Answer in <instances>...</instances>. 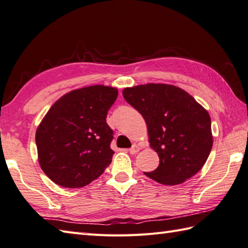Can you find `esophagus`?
<instances>
[{
  "mask_svg": "<svg viewBox=\"0 0 248 248\" xmlns=\"http://www.w3.org/2000/svg\"><path fill=\"white\" fill-rule=\"evenodd\" d=\"M138 151H139V147H138V145H136V144H133V147L131 149H129L130 154H132V155L136 154Z\"/></svg>",
  "mask_w": 248,
  "mask_h": 248,
  "instance_id": "esophagus-1",
  "label": "esophagus"
}]
</instances>
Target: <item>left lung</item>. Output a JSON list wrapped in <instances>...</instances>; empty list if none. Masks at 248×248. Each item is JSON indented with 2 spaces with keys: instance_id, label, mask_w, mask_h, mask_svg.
Masks as SVG:
<instances>
[{
  "instance_id": "left-lung-1",
  "label": "left lung",
  "mask_w": 248,
  "mask_h": 248,
  "mask_svg": "<svg viewBox=\"0 0 248 248\" xmlns=\"http://www.w3.org/2000/svg\"><path fill=\"white\" fill-rule=\"evenodd\" d=\"M124 98L141 114L159 166L144 173L161 185L176 186L204 166L213 147L207 111L182 89L166 84L125 88Z\"/></svg>"
}]
</instances>
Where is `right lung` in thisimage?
<instances>
[{
	"label": "right lung",
	"mask_w": 248,
	"mask_h": 248,
	"mask_svg": "<svg viewBox=\"0 0 248 248\" xmlns=\"http://www.w3.org/2000/svg\"><path fill=\"white\" fill-rule=\"evenodd\" d=\"M117 89L95 85L62 96L42 120L35 142L40 166L63 187H82L105 172L112 161L113 130L108 111Z\"/></svg>",
	"instance_id": "right-lung-1"
}]
</instances>
